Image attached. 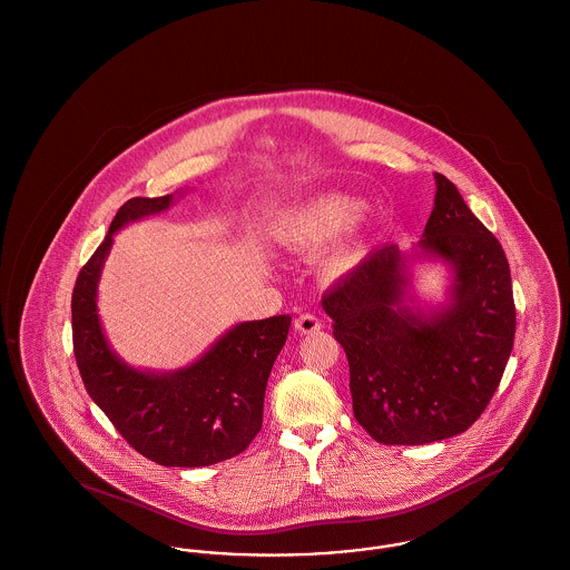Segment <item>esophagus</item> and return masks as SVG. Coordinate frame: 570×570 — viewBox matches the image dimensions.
<instances>
[{
    "label": "esophagus",
    "instance_id": "obj_1",
    "mask_svg": "<svg viewBox=\"0 0 570 570\" xmlns=\"http://www.w3.org/2000/svg\"><path fill=\"white\" fill-rule=\"evenodd\" d=\"M295 328H297L298 333H303V335H309V333L321 331L323 323H321V318L314 316V314H301V316L295 318Z\"/></svg>",
    "mask_w": 570,
    "mask_h": 570
}]
</instances>
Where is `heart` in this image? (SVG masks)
<instances>
[{
    "mask_svg": "<svg viewBox=\"0 0 570 570\" xmlns=\"http://www.w3.org/2000/svg\"><path fill=\"white\" fill-rule=\"evenodd\" d=\"M363 216V200L342 191H325L282 217L275 233L282 244L293 249L321 252L348 232L325 261L326 272L346 275L363 265L372 247V235L361 222Z\"/></svg>",
    "mask_w": 570,
    "mask_h": 570,
    "instance_id": "1",
    "label": "heart"
}]
</instances>
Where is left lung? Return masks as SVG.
<instances>
[{"instance_id":"obj_1","label":"left lung","mask_w":570,"mask_h":570,"mask_svg":"<svg viewBox=\"0 0 570 570\" xmlns=\"http://www.w3.org/2000/svg\"><path fill=\"white\" fill-rule=\"evenodd\" d=\"M423 237L386 244L323 295L351 365L354 419L382 444H430L465 432L495 393L515 337L511 269L502 245L460 190L434 173ZM419 262H442V302L413 293Z\"/></svg>"}]
</instances>
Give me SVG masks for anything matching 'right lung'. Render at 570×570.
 <instances>
[{
    "label": "right lung",
    "mask_w": 570,
    "mask_h": 570,
    "mask_svg": "<svg viewBox=\"0 0 570 570\" xmlns=\"http://www.w3.org/2000/svg\"><path fill=\"white\" fill-rule=\"evenodd\" d=\"M184 194L121 205L72 293L75 356L89 397L140 455L166 468L212 465L247 449L263 428L267 380L291 328L288 314L237 323L177 370L135 367L110 346L98 314V282L112 237L163 214Z\"/></svg>",
    "instance_id": "obj_1"
}]
</instances>
